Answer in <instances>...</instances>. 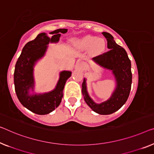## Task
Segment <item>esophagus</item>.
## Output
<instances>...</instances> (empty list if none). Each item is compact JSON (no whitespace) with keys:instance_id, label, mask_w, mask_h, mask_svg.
<instances>
[{"instance_id":"1","label":"esophagus","mask_w":154,"mask_h":154,"mask_svg":"<svg viewBox=\"0 0 154 154\" xmlns=\"http://www.w3.org/2000/svg\"><path fill=\"white\" fill-rule=\"evenodd\" d=\"M78 66H79V67L80 68H83L84 66V63L82 62V61H80V62L78 63Z\"/></svg>"}]
</instances>
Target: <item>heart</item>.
Returning a JSON list of instances; mask_svg holds the SVG:
<instances>
[{
    "instance_id": "obj_1",
    "label": "heart",
    "mask_w": 154,
    "mask_h": 154,
    "mask_svg": "<svg viewBox=\"0 0 154 154\" xmlns=\"http://www.w3.org/2000/svg\"><path fill=\"white\" fill-rule=\"evenodd\" d=\"M72 45L75 48L82 50L91 48L92 52H98L104 49L106 43L102 38H97L94 36H85L79 39L73 40Z\"/></svg>"
}]
</instances>
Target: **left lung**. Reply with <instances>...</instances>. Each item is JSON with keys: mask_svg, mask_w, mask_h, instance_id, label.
Here are the masks:
<instances>
[{"mask_svg": "<svg viewBox=\"0 0 154 154\" xmlns=\"http://www.w3.org/2000/svg\"><path fill=\"white\" fill-rule=\"evenodd\" d=\"M107 40L106 53L93 58V61L104 69L111 70L116 80V88L109 100L97 104L89 96L86 87V79L82 83V94L88 106L100 115L113 113L125 104L129 95L132 83L131 63L126 50L114 41L113 36L108 32H102Z\"/></svg>", "mask_w": 154, "mask_h": 154, "instance_id": "left-lung-1", "label": "left lung"}]
</instances>
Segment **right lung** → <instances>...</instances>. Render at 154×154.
<instances>
[{
  "label": "right lung",
  "mask_w": 154,
  "mask_h": 154,
  "mask_svg": "<svg viewBox=\"0 0 154 154\" xmlns=\"http://www.w3.org/2000/svg\"><path fill=\"white\" fill-rule=\"evenodd\" d=\"M67 32V29H56L50 32L52 37L45 32L38 34L34 40L26 43L16 63L14 82L17 97L23 106L36 114L46 115L59 106L63 95L64 86L72 74L71 71H61L54 89L45 93H34V66L44 57L48 44L58 43L61 34ZM31 91L33 94L30 93Z\"/></svg>",
  "instance_id": "add662e5"
}]
</instances>
